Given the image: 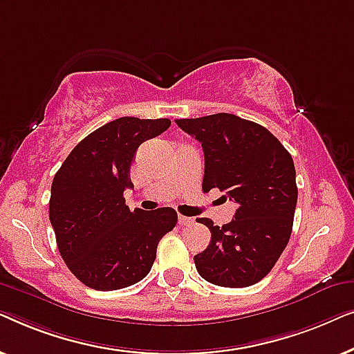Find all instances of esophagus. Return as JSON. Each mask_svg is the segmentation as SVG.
I'll list each match as a JSON object with an SVG mask.
<instances>
[{
	"label": "esophagus",
	"instance_id": "esophagus-1",
	"mask_svg": "<svg viewBox=\"0 0 354 354\" xmlns=\"http://www.w3.org/2000/svg\"><path fill=\"white\" fill-rule=\"evenodd\" d=\"M178 224L180 225H190V224H193V219L192 217H187V216H178Z\"/></svg>",
	"mask_w": 354,
	"mask_h": 354
}]
</instances>
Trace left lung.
<instances>
[{
	"instance_id": "left-lung-1",
	"label": "left lung",
	"mask_w": 354,
	"mask_h": 354,
	"mask_svg": "<svg viewBox=\"0 0 354 354\" xmlns=\"http://www.w3.org/2000/svg\"><path fill=\"white\" fill-rule=\"evenodd\" d=\"M176 124L203 147V192L219 188L239 206L235 219L222 227L207 217L196 221L211 232V243L195 256L198 274L219 287L258 283L292 235L298 200L292 156L268 129L235 114L177 119Z\"/></svg>"
}]
</instances>
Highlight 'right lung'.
Listing matches in <instances>:
<instances>
[{"mask_svg":"<svg viewBox=\"0 0 354 354\" xmlns=\"http://www.w3.org/2000/svg\"><path fill=\"white\" fill-rule=\"evenodd\" d=\"M169 119L120 118L82 140L51 185L50 221L67 268L86 287L109 292L151 270L159 240L177 224L172 207L125 206L130 164L140 145L169 129Z\"/></svg>","mask_w":354,"mask_h":354,"instance_id":"obj_1","label":"right lung"}]
</instances>
